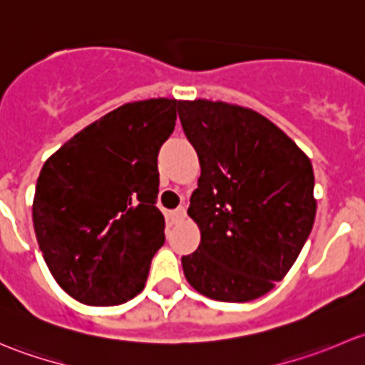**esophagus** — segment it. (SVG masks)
Returning <instances> with one entry per match:
<instances>
[{"label": "esophagus", "instance_id": "34e87169", "mask_svg": "<svg viewBox=\"0 0 365 365\" xmlns=\"http://www.w3.org/2000/svg\"><path fill=\"white\" fill-rule=\"evenodd\" d=\"M169 215H171L173 224H178V222H182V220H185V217H187V210L183 208V206H180V208L173 210V212L169 213Z\"/></svg>", "mask_w": 365, "mask_h": 365}]
</instances>
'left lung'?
<instances>
[{
    "mask_svg": "<svg viewBox=\"0 0 365 365\" xmlns=\"http://www.w3.org/2000/svg\"><path fill=\"white\" fill-rule=\"evenodd\" d=\"M178 116L201 164L189 215L197 251L182 257L201 295L249 302L282 281L314 224V173L270 120L226 102L183 101Z\"/></svg>",
    "mask_w": 365,
    "mask_h": 365,
    "instance_id": "8db88e82",
    "label": "left lung"
}]
</instances>
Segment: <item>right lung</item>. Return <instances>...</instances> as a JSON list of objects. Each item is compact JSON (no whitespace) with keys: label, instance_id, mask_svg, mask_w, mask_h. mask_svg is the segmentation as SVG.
I'll return each instance as SVG.
<instances>
[{"label":"right lung","instance_id":"add662e5","mask_svg":"<svg viewBox=\"0 0 365 365\" xmlns=\"http://www.w3.org/2000/svg\"><path fill=\"white\" fill-rule=\"evenodd\" d=\"M180 102L150 98L114 109L43 164L33 200L38 247L58 284L86 305L130 300L164 245L157 208L160 146Z\"/></svg>","mask_w":365,"mask_h":365}]
</instances>
